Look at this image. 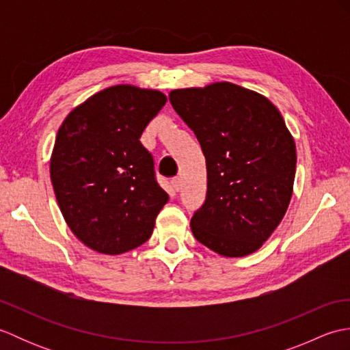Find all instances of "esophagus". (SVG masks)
Wrapping results in <instances>:
<instances>
[{"label": "esophagus", "mask_w": 350, "mask_h": 350, "mask_svg": "<svg viewBox=\"0 0 350 350\" xmlns=\"http://www.w3.org/2000/svg\"><path fill=\"white\" fill-rule=\"evenodd\" d=\"M171 185H173V188H174L176 191H179L180 187H182V179H180L179 176L173 177V179H171Z\"/></svg>", "instance_id": "34e87169"}]
</instances>
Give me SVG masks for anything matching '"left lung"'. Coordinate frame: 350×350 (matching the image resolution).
I'll use <instances>...</instances> for the list:
<instances>
[{"label":"left lung","instance_id":"1","mask_svg":"<svg viewBox=\"0 0 350 350\" xmlns=\"http://www.w3.org/2000/svg\"><path fill=\"white\" fill-rule=\"evenodd\" d=\"M170 102L206 158L207 194L191 218L192 234L226 257L257 251L293 192L296 146L280 111L232 83L173 90Z\"/></svg>","mask_w":350,"mask_h":350}]
</instances>
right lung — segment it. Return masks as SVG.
I'll list each match as a JSON object with an SVG mask.
<instances>
[{
    "instance_id": "1",
    "label": "right lung",
    "mask_w": 350,
    "mask_h": 350,
    "mask_svg": "<svg viewBox=\"0 0 350 350\" xmlns=\"http://www.w3.org/2000/svg\"><path fill=\"white\" fill-rule=\"evenodd\" d=\"M165 94L114 85L64 118L51 156L58 206L78 239L102 254H122L152 236L168 202L141 133L165 105Z\"/></svg>"
}]
</instances>
